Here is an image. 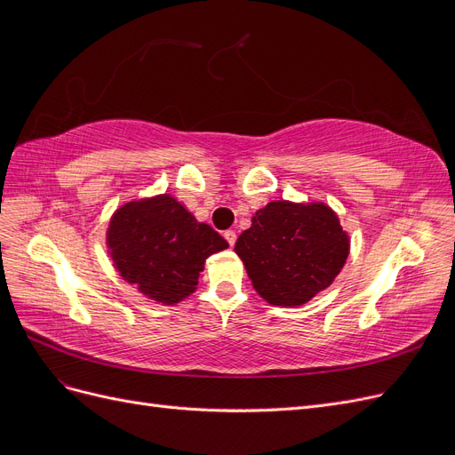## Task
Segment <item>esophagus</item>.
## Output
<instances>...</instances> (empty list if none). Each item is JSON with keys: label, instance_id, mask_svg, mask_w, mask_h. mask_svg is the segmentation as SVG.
<instances>
[{"label": "esophagus", "instance_id": "esophagus-1", "mask_svg": "<svg viewBox=\"0 0 455 455\" xmlns=\"http://www.w3.org/2000/svg\"><path fill=\"white\" fill-rule=\"evenodd\" d=\"M224 237H226V241L229 243V246H233V244H235V241H237V233L233 231V229H228V231L224 233Z\"/></svg>", "mask_w": 455, "mask_h": 455}]
</instances>
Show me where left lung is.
Returning <instances> with one entry per match:
<instances>
[{"instance_id": "1", "label": "left lung", "mask_w": 455, "mask_h": 455, "mask_svg": "<svg viewBox=\"0 0 455 455\" xmlns=\"http://www.w3.org/2000/svg\"><path fill=\"white\" fill-rule=\"evenodd\" d=\"M349 249V233L323 201H269L235 243L254 291L279 307H299L326 291Z\"/></svg>"}]
</instances>
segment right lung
Returning <instances> with one entry per match:
<instances>
[{
  "mask_svg": "<svg viewBox=\"0 0 455 455\" xmlns=\"http://www.w3.org/2000/svg\"><path fill=\"white\" fill-rule=\"evenodd\" d=\"M108 256L129 284L161 306H176L194 294L209 256L228 241L197 222L171 194L123 203L109 218Z\"/></svg>",
  "mask_w": 455,
  "mask_h": 455,
  "instance_id": "right-lung-1",
  "label": "right lung"
}]
</instances>
